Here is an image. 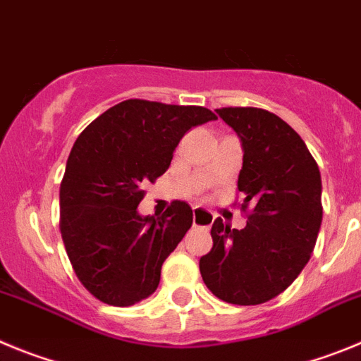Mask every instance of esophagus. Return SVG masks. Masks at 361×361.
Instances as JSON below:
<instances>
[{"label":"esophagus","mask_w":361,"mask_h":361,"mask_svg":"<svg viewBox=\"0 0 361 361\" xmlns=\"http://www.w3.org/2000/svg\"><path fill=\"white\" fill-rule=\"evenodd\" d=\"M214 223V216L209 212V210L204 209H200V207H196L192 212V225L196 226V228H210Z\"/></svg>","instance_id":"esophagus-1"}]
</instances>
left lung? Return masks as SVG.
<instances>
[{"instance_id":"left-lung-1","label":"left lung","mask_w":361,"mask_h":361,"mask_svg":"<svg viewBox=\"0 0 361 361\" xmlns=\"http://www.w3.org/2000/svg\"><path fill=\"white\" fill-rule=\"evenodd\" d=\"M217 115L243 144L237 190L243 230L214 221V246L200 259L203 282L221 300L257 306L271 300L310 261L322 225L320 171L298 133L259 108H221Z\"/></svg>"}]
</instances>
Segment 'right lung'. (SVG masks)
<instances>
[{"label": "right lung", "mask_w": 361, "mask_h": 361, "mask_svg": "<svg viewBox=\"0 0 361 361\" xmlns=\"http://www.w3.org/2000/svg\"><path fill=\"white\" fill-rule=\"evenodd\" d=\"M216 118L201 106L129 99L79 135L61 181L59 228L75 275L100 302L126 307L157 291L192 209L173 201L164 216H140L144 185L167 171L188 129Z\"/></svg>", "instance_id": "add662e5"}]
</instances>
